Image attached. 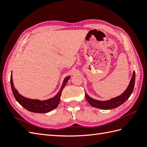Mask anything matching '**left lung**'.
<instances>
[{
	"label": "left lung",
	"mask_w": 147,
	"mask_h": 147,
	"mask_svg": "<svg viewBox=\"0 0 147 147\" xmlns=\"http://www.w3.org/2000/svg\"><path fill=\"white\" fill-rule=\"evenodd\" d=\"M135 72L133 71V76L131 79L130 80L128 86L127 87L125 91L119 96H117L116 97L111 98V100H109L100 101L92 98L85 93V97L86 100L88 101V102L92 106V107L100 109H104V110H109V109H115L123 104V103L125 102L129 98L130 95H131V93H133L134 86H135Z\"/></svg>",
	"instance_id": "obj_1"
}]
</instances>
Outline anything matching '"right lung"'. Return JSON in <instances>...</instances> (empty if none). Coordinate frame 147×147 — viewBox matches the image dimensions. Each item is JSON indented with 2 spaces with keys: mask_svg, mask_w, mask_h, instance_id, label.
Listing matches in <instances>:
<instances>
[{
  "mask_svg": "<svg viewBox=\"0 0 147 147\" xmlns=\"http://www.w3.org/2000/svg\"><path fill=\"white\" fill-rule=\"evenodd\" d=\"M70 77V76H69L65 78L60 90L55 96L53 98L45 100L30 99L20 95L18 93V90L14 88L13 82H12V73L11 75V85L12 93H13L16 100L22 107H23L28 111L32 112H35V113H47V112L52 111L53 109H55L58 106L59 102H60L62 90H63L65 84L68 82V80H69Z\"/></svg>",
  "mask_w": 147,
  "mask_h": 147,
  "instance_id": "add662e5",
  "label": "right lung"
}]
</instances>
